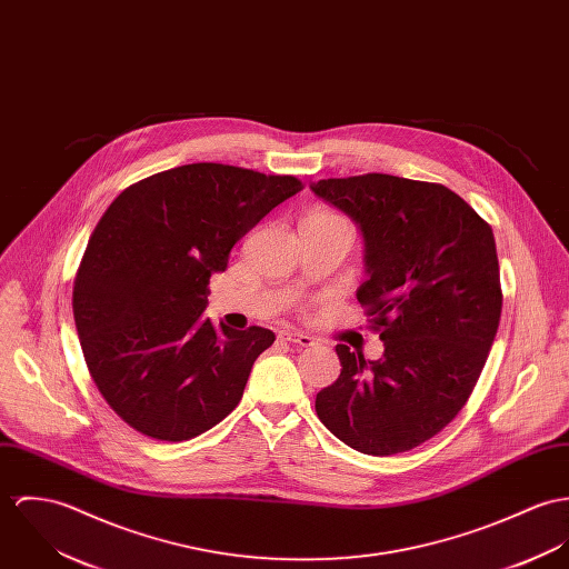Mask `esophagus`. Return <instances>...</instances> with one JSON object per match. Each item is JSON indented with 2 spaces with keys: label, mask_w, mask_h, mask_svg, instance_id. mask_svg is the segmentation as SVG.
Returning <instances> with one entry per match:
<instances>
[{
  "label": "esophagus",
  "mask_w": 569,
  "mask_h": 569,
  "mask_svg": "<svg viewBox=\"0 0 569 569\" xmlns=\"http://www.w3.org/2000/svg\"><path fill=\"white\" fill-rule=\"evenodd\" d=\"M281 338L297 345V347H315L316 345L315 336L303 333V331H283Z\"/></svg>",
  "instance_id": "esophagus-1"
}]
</instances>
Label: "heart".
Returning <instances> with one entry per match:
<instances>
[{
    "label": "heart",
    "mask_w": 569,
    "mask_h": 569,
    "mask_svg": "<svg viewBox=\"0 0 569 569\" xmlns=\"http://www.w3.org/2000/svg\"><path fill=\"white\" fill-rule=\"evenodd\" d=\"M312 218H338V216H333V213H315Z\"/></svg>",
    "instance_id": "b5f03b06"
}]
</instances>
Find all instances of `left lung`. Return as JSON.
Here are the masks:
<instances>
[{
  "instance_id": "1",
  "label": "left lung",
  "mask_w": 569,
  "mask_h": 569,
  "mask_svg": "<svg viewBox=\"0 0 569 569\" xmlns=\"http://www.w3.org/2000/svg\"><path fill=\"white\" fill-rule=\"evenodd\" d=\"M310 188L362 231L356 297L383 342L379 360L336 347L342 371L316 395V415L362 453L415 449L462 410L498 333L493 231L439 183L362 174Z\"/></svg>"
}]
</instances>
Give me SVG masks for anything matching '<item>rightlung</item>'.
I'll return each mask as SVG.
<instances>
[{
    "mask_svg": "<svg viewBox=\"0 0 569 569\" xmlns=\"http://www.w3.org/2000/svg\"><path fill=\"white\" fill-rule=\"evenodd\" d=\"M295 177L190 163L122 191L93 229L73 281V320L89 373L137 432L188 441L242 399L263 327L202 318L209 277L279 202Z\"/></svg>",
    "mask_w": 569,
    "mask_h": 569,
    "instance_id": "add662e5",
    "label": "right lung"
}]
</instances>
